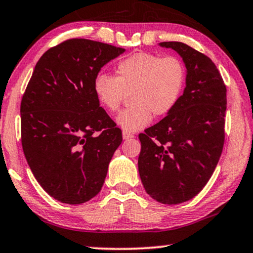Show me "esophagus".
I'll list each match as a JSON object with an SVG mask.
<instances>
[{
	"label": "esophagus",
	"instance_id": "obj_1",
	"mask_svg": "<svg viewBox=\"0 0 253 253\" xmlns=\"http://www.w3.org/2000/svg\"><path fill=\"white\" fill-rule=\"evenodd\" d=\"M123 138H124V140H128V139H130V138H133V134H130V133H128V132H123Z\"/></svg>",
	"mask_w": 253,
	"mask_h": 253
}]
</instances>
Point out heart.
Returning <instances> with one entry per match:
<instances>
[{
  "instance_id": "heart-1",
  "label": "heart",
  "mask_w": 253,
  "mask_h": 253,
  "mask_svg": "<svg viewBox=\"0 0 253 253\" xmlns=\"http://www.w3.org/2000/svg\"><path fill=\"white\" fill-rule=\"evenodd\" d=\"M186 81L184 63L175 56L161 57L138 53L119 61L115 77L97 74L93 90L106 111L115 112L129 93L132 105L121 111L117 124L125 132H138L154 117H164L174 108Z\"/></svg>"
}]
</instances>
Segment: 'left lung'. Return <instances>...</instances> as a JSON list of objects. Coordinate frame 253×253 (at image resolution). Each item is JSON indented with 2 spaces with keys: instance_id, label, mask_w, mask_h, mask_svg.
Returning <instances> with one entry per match:
<instances>
[{
  "instance_id": "8db88e82",
  "label": "left lung",
  "mask_w": 253,
  "mask_h": 253,
  "mask_svg": "<svg viewBox=\"0 0 253 253\" xmlns=\"http://www.w3.org/2000/svg\"><path fill=\"white\" fill-rule=\"evenodd\" d=\"M180 55L186 87L163 120L139 134L140 179L166 205L196 197L214 172L224 146L226 87L212 60L182 42H161Z\"/></svg>"
}]
</instances>
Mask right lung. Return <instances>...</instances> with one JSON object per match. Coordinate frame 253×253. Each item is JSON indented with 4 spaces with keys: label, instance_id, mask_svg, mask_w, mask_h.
I'll return each instance as SVG.
<instances>
[{
    "label": "right lung",
    "instance_id": "obj_1",
    "mask_svg": "<svg viewBox=\"0 0 253 253\" xmlns=\"http://www.w3.org/2000/svg\"><path fill=\"white\" fill-rule=\"evenodd\" d=\"M124 48L86 39L67 40L40 57L21 101V140L41 187L61 203L95 197L121 129L100 107L93 81Z\"/></svg>",
    "mask_w": 253,
    "mask_h": 253
}]
</instances>
